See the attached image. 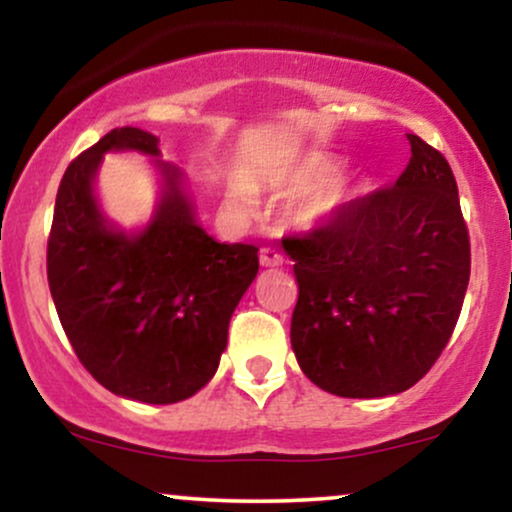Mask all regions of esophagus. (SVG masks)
Segmentation results:
<instances>
[{"label": "esophagus", "instance_id": "obj_1", "mask_svg": "<svg viewBox=\"0 0 512 512\" xmlns=\"http://www.w3.org/2000/svg\"><path fill=\"white\" fill-rule=\"evenodd\" d=\"M260 262L262 267H281V264H284V255H281L276 248H262Z\"/></svg>", "mask_w": 512, "mask_h": 512}]
</instances>
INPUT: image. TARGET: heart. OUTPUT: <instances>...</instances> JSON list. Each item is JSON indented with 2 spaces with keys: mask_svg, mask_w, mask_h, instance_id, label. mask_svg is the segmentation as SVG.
<instances>
[{
  "mask_svg": "<svg viewBox=\"0 0 512 512\" xmlns=\"http://www.w3.org/2000/svg\"><path fill=\"white\" fill-rule=\"evenodd\" d=\"M334 168L337 166H334L330 156L308 154L289 168V173H286L284 178V185L291 187L293 192H308L313 190L320 181L330 178ZM231 199L243 209L255 207V192H252L245 182H236V185L231 187ZM346 199H349V187H346V182L330 180L308 197V202H305L303 207V216L308 221H325L344 207Z\"/></svg>",
  "mask_w": 512,
  "mask_h": 512,
  "instance_id": "1",
  "label": "heart"
}]
</instances>
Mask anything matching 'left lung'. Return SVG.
<instances>
[{
  "instance_id": "left-lung-1",
  "label": "left lung",
  "mask_w": 512,
  "mask_h": 512,
  "mask_svg": "<svg viewBox=\"0 0 512 512\" xmlns=\"http://www.w3.org/2000/svg\"><path fill=\"white\" fill-rule=\"evenodd\" d=\"M395 185L344 202L296 236L291 346L317 387L339 397L397 395L431 370L460 317L469 231L450 163L416 134Z\"/></svg>"
}]
</instances>
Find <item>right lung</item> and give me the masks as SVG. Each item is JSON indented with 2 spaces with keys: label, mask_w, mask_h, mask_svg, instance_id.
I'll return each instance as SVG.
<instances>
[{
  "label": "right lung",
  "mask_w": 512,
  "mask_h": 512,
  "mask_svg": "<svg viewBox=\"0 0 512 512\" xmlns=\"http://www.w3.org/2000/svg\"><path fill=\"white\" fill-rule=\"evenodd\" d=\"M158 156L137 127L108 132L64 170L48 238V284L84 368L115 395L173 404L209 383L228 322L260 269L257 245L216 243L195 221L180 173L142 233L113 231L93 197L105 151Z\"/></svg>",
  "instance_id": "add662e5"
}]
</instances>
